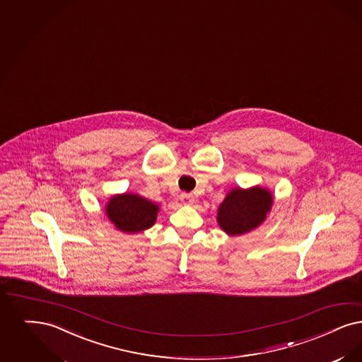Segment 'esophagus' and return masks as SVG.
Segmentation results:
<instances>
[{
  "instance_id": "esophagus-1",
  "label": "esophagus",
  "mask_w": 362,
  "mask_h": 362,
  "mask_svg": "<svg viewBox=\"0 0 362 362\" xmlns=\"http://www.w3.org/2000/svg\"><path fill=\"white\" fill-rule=\"evenodd\" d=\"M180 201L185 204H192L194 203V195L188 194V192H182L180 194Z\"/></svg>"
}]
</instances>
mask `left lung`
Here are the masks:
<instances>
[{"instance_id":"8db88e82","label":"left lung","mask_w":362,"mask_h":362,"mask_svg":"<svg viewBox=\"0 0 362 362\" xmlns=\"http://www.w3.org/2000/svg\"><path fill=\"white\" fill-rule=\"evenodd\" d=\"M272 206V195L260 187L235 188L218 209V223L230 235H241L257 228Z\"/></svg>"}]
</instances>
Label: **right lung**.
<instances>
[{
  "label": "right lung",
  "mask_w": 362,
  "mask_h": 362,
  "mask_svg": "<svg viewBox=\"0 0 362 362\" xmlns=\"http://www.w3.org/2000/svg\"><path fill=\"white\" fill-rule=\"evenodd\" d=\"M159 207L134 194L117 195L106 206V214L118 230L125 233L143 232L151 228L158 216Z\"/></svg>",
  "instance_id": "add662e5"
}]
</instances>
